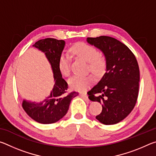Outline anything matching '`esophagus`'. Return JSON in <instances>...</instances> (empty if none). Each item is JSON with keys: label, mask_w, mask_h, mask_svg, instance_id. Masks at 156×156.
Masks as SVG:
<instances>
[{"label": "esophagus", "mask_w": 156, "mask_h": 156, "mask_svg": "<svg viewBox=\"0 0 156 156\" xmlns=\"http://www.w3.org/2000/svg\"><path fill=\"white\" fill-rule=\"evenodd\" d=\"M80 95L81 97L84 98H85L87 100V101L89 102V100L88 98V96H87V94L86 93H80Z\"/></svg>", "instance_id": "1"}]
</instances>
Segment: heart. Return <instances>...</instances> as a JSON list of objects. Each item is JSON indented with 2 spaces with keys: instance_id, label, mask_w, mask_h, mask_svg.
<instances>
[{
  "instance_id": "obj_1",
  "label": "heart",
  "mask_w": 156,
  "mask_h": 156,
  "mask_svg": "<svg viewBox=\"0 0 156 156\" xmlns=\"http://www.w3.org/2000/svg\"><path fill=\"white\" fill-rule=\"evenodd\" d=\"M73 54L84 59L89 62V69L96 76L102 75L107 67V61L104 56L98 54L96 47L85 43L75 44L71 49ZM69 56L62 53L59 57L58 69L62 76H68L70 73ZM94 79L91 76H73L68 80L69 85L72 89L77 91H84L93 83Z\"/></svg>"
}]
</instances>
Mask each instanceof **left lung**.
I'll list each match as a JSON object with an SVG mask.
<instances>
[{"instance_id": "obj_1", "label": "left lung", "mask_w": 156, "mask_h": 156, "mask_svg": "<svg viewBox=\"0 0 156 156\" xmlns=\"http://www.w3.org/2000/svg\"><path fill=\"white\" fill-rule=\"evenodd\" d=\"M87 41L102 51L107 61L106 72L87 92L89 98L102 103V112L96 119L104 125H114L125 119L136 105L140 81L138 62L127 46L112 37L87 38Z\"/></svg>"}]
</instances>
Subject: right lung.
Instances as JSON below:
<instances>
[{"label":"right lung","instance_id":"obj_1","mask_svg":"<svg viewBox=\"0 0 156 156\" xmlns=\"http://www.w3.org/2000/svg\"><path fill=\"white\" fill-rule=\"evenodd\" d=\"M65 45L64 41L51 38L42 39L33 45L45 54L51 65L55 81L51 94L43 101L30 102L26 100L23 101V109L30 118L39 123L47 125L61 119L67 113L71 100L78 95L76 91L68 93V84L62 78L58 69L59 57Z\"/></svg>","mask_w":156,"mask_h":156}]
</instances>
